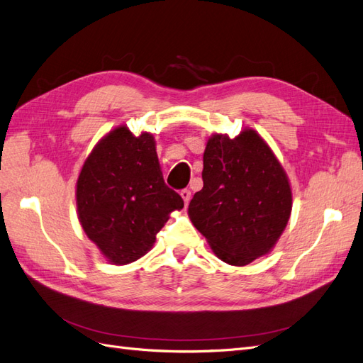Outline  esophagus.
I'll return each mask as SVG.
<instances>
[{"label":"esophagus","instance_id":"34e87169","mask_svg":"<svg viewBox=\"0 0 363 363\" xmlns=\"http://www.w3.org/2000/svg\"><path fill=\"white\" fill-rule=\"evenodd\" d=\"M180 195H182V199H183L184 204L188 206V204H189V200H191V191H189V189H183V191L180 192Z\"/></svg>","mask_w":363,"mask_h":363}]
</instances>
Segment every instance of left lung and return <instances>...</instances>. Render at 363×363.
Here are the masks:
<instances>
[{"mask_svg": "<svg viewBox=\"0 0 363 363\" xmlns=\"http://www.w3.org/2000/svg\"><path fill=\"white\" fill-rule=\"evenodd\" d=\"M203 189L188 213L215 255L244 267L268 255L292 211L288 175L255 130L213 135L203 156Z\"/></svg>", "mask_w": 363, "mask_h": 363, "instance_id": "8db88e82", "label": "left lung"}]
</instances>
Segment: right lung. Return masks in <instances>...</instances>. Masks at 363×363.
<instances>
[{
  "mask_svg": "<svg viewBox=\"0 0 363 363\" xmlns=\"http://www.w3.org/2000/svg\"><path fill=\"white\" fill-rule=\"evenodd\" d=\"M77 212L86 236L113 265L145 256L180 211L182 196L164 184L155 136L121 125L94 147L77 180Z\"/></svg>",
  "mask_w": 363,
  "mask_h": 363,
  "instance_id": "1",
  "label": "right lung"
}]
</instances>
